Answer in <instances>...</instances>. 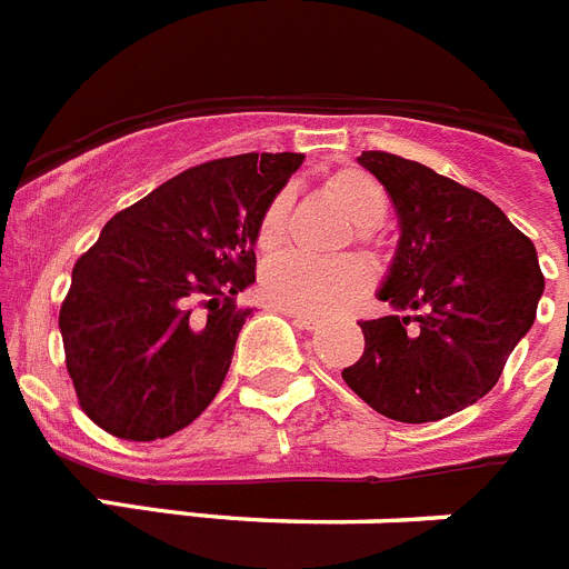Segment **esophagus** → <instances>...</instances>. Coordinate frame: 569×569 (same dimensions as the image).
Listing matches in <instances>:
<instances>
[{
    "label": "esophagus",
    "instance_id": "34e87169",
    "mask_svg": "<svg viewBox=\"0 0 569 569\" xmlns=\"http://www.w3.org/2000/svg\"><path fill=\"white\" fill-rule=\"evenodd\" d=\"M273 310H279V313L290 316V319H293V325H296V328H301V330H319V321H316L313 316L293 313V310H284V308H273Z\"/></svg>",
    "mask_w": 569,
    "mask_h": 569
}]
</instances>
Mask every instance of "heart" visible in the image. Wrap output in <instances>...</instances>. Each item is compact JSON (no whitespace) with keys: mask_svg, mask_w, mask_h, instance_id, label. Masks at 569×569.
<instances>
[{"mask_svg":"<svg viewBox=\"0 0 569 569\" xmlns=\"http://www.w3.org/2000/svg\"><path fill=\"white\" fill-rule=\"evenodd\" d=\"M325 193L345 210L353 222L356 236L367 239L370 230L379 228L387 216V193L373 176L359 168L336 170L325 179ZM290 196L281 190L261 210L256 224V248L261 253H276L288 239ZM370 288V264L359 256H345L330 264L284 256L270 261L261 273V293L270 305L293 313L328 319L341 313L361 299Z\"/></svg>","mask_w":569,"mask_h":569,"instance_id":"heart-1","label":"heart"}]
</instances>
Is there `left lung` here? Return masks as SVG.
I'll return each instance as SVG.
<instances>
[{
    "instance_id": "left-lung-1",
    "label": "left lung",
    "mask_w": 569,
    "mask_h": 569,
    "mask_svg": "<svg viewBox=\"0 0 569 569\" xmlns=\"http://www.w3.org/2000/svg\"><path fill=\"white\" fill-rule=\"evenodd\" d=\"M359 164L399 213L379 290L396 313L359 321L365 353L341 379L387 419L425 425L476 405L536 321L545 276L532 241L465 184L385 150Z\"/></svg>"
}]
</instances>
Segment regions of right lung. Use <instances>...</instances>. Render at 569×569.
<instances>
[{
    "instance_id": "obj_1",
    "label": "right lung",
    "mask_w": 569,
    "mask_h": 569,
    "mask_svg": "<svg viewBox=\"0 0 569 569\" xmlns=\"http://www.w3.org/2000/svg\"><path fill=\"white\" fill-rule=\"evenodd\" d=\"M301 153L196 164L104 224L59 310L79 407L116 439H168L202 416L250 316L261 210Z\"/></svg>"
}]
</instances>
